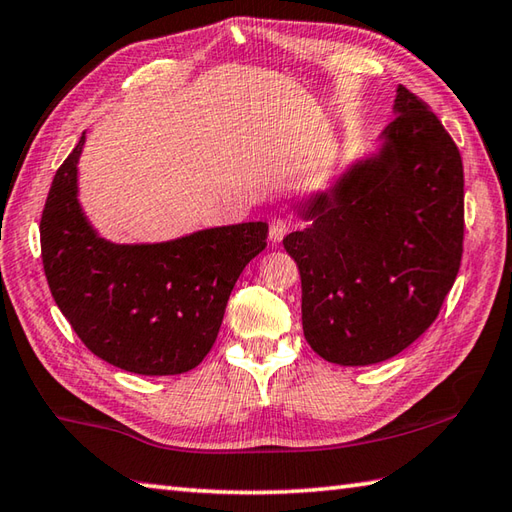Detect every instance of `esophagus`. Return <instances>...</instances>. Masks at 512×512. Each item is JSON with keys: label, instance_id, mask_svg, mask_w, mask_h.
I'll list each match as a JSON object with an SVG mask.
<instances>
[{"label": "esophagus", "instance_id": "1", "mask_svg": "<svg viewBox=\"0 0 512 512\" xmlns=\"http://www.w3.org/2000/svg\"><path fill=\"white\" fill-rule=\"evenodd\" d=\"M290 228H292V222L288 220V217H284V215L270 217L268 231H270V239H273L275 244L281 242V239H284V237L290 233Z\"/></svg>", "mask_w": 512, "mask_h": 512}]
</instances>
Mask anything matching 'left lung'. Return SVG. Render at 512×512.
I'll list each match as a JSON object with an SVG mask.
<instances>
[{"instance_id": "obj_1", "label": "left lung", "mask_w": 512, "mask_h": 512, "mask_svg": "<svg viewBox=\"0 0 512 512\" xmlns=\"http://www.w3.org/2000/svg\"><path fill=\"white\" fill-rule=\"evenodd\" d=\"M378 158L301 206L286 235L301 275L303 334L336 365H372L438 319L462 264L464 167L440 118L398 85Z\"/></svg>"}]
</instances>
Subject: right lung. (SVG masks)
<instances>
[{
    "label": "right lung",
    "mask_w": 512,
    "mask_h": 512,
    "mask_svg": "<svg viewBox=\"0 0 512 512\" xmlns=\"http://www.w3.org/2000/svg\"><path fill=\"white\" fill-rule=\"evenodd\" d=\"M85 136L54 173L41 259L54 301L92 354L125 372L198 367L220 332L237 277L266 248L268 224L209 228L165 244L121 246L94 233L76 200Z\"/></svg>",
    "instance_id": "1"
}]
</instances>
